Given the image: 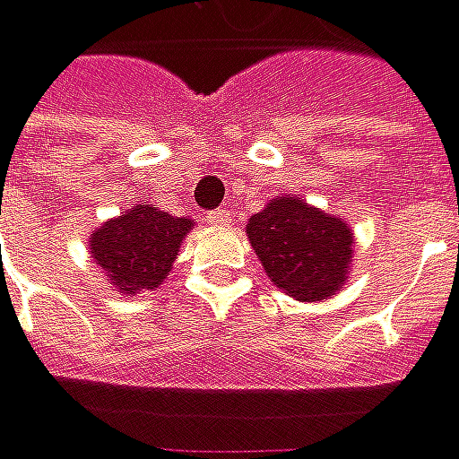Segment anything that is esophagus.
I'll return each mask as SVG.
<instances>
[{
  "mask_svg": "<svg viewBox=\"0 0 459 459\" xmlns=\"http://www.w3.org/2000/svg\"><path fill=\"white\" fill-rule=\"evenodd\" d=\"M206 219L212 221L213 227H227L230 221H232V213H230V209H216V212H209L206 213Z\"/></svg>",
  "mask_w": 459,
  "mask_h": 459,
  "instance_id": "1",
  "label": "esophagus"
}]
</instances>
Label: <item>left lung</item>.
I'll return each mask as SVG.
<instances>
[{"instance_id":"left-lung-1","label":"left lung","mask_w":459,"mask_h":459,"mask_svg":"<svg viewBox=\"0 0 459 459\" xmlns=\"http://www.w3.org/2000/svg\"><path fill=\"white\" fill-rule=\"evenodd\" d=\"M269 279L295 300H324L342 290L352 261V232L340 216L298 198H274L246 224Z\"/></svg>"}]
</instances>
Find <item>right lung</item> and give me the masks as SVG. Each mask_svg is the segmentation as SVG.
<instances>
[{"label":"right lung","mask_w":459,"mask_h":459,"mask_svg":"<svg viewBox=\"0 0 459 459\" xmlns=\"http://www.w3.org/2000/svg\"><path fill=\"white\" fill-rule=\"evenodd\" d=\"M193 224L195 221L185 216L135 204L91 235V258L122 295H138L167 279L180 253L182 238Z\"/></svg>","instance_id":"obj_1"}]
</instances>
